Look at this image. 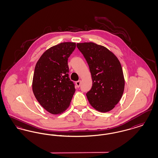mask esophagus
Instances as JSON below:
<instances>
[{
  "label": "esophagus",
  "mask_w": 158,
  "mask_h": 158,
  "mask_svg": "<svg viewBox=\"0 0 158 158\" xmlns=\"http://www.w3.org/2000/svg\"><path fill=\"white\" fill-rule=\"evenodd\" d=\"M81 80H79V81H77V82H76V86H77L78 88L80 86V85H81Z\"/></svg>",
  "instance_id": "esophagus-1"
}]
</instances>
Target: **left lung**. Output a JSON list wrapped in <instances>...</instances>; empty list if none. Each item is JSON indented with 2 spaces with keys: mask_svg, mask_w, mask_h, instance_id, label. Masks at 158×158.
Returning a JSON list of instances; mask_svg holds the SVG:
<instances>
[{
  "mask_svg": "<svg viewBox=\"0 0 158 158\" xmlns=\"http://www.w3.org/2000/svg\"><path fill=\"white\" fill-rule=\"evenodd\" d=\"M77 47L86 60L92 80V86L86 93L91 106L106 113L120 101L125 81L120 62L104 46L94 43H77Z\"/></svg>",
  "mask_w": 158,
  "mask_h": 158,
  "instance_id": "obj_1",
  "label": "left lung"
}]
</instances>
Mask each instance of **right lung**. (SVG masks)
I'll list each match as a JSON object with an SVG mask.
<instances>
[{
	"mask_svg": "<svg viewBox=\"0 0 158 158\" xmlns=\"http://www.w3.org/2000/svg\"><path fill=\"white\" fill-rule=\"evenodd\" d=\"M75 48V43L72 42L54 45L36 63L32 91L40 104L52 114L66 111L75 94V85L69 77L68 60Z\"/></svg>",
	"mask_w": 158,
	"mask_h": 158,
	"instance_id": "obj_1",
	"label": "right lung"
}]
</instances>
